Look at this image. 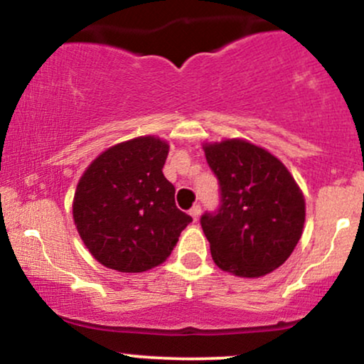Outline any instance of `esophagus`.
Instances as JSON below:
<instances>
[{
	"mask_svg": "<svg viewBox=\"0 0 364 364\" xmlns=\"http://www.w3.org/2000/svg\"><path fill=\"white\" fill-rule=\"evenodd\" d=\"M200 214H202V207H200V205H193L190 208V215L193 217V220H198Z\"/></svg>",
	"mask_w": 364,
	"mask_h": 364,
	"instance_id": "1",
	"label": "esophagus"
}]
</instances>
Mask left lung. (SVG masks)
<instances>
[{"instance_id": "obj_1", "label": "left lung", "mask_w": 364, "mask_h": 364, "mask_svg": "<svg viewBox=\"0 0 364 364\" xmlns=\"http://www.w3.org/2000/svg\"><path fill=\"white\" fill-rule=\"evenodd\" d=\"M219 181V207L200 217L217 267L262 277L281 267L298 245L304 198L286 166L257 145L225 140L207 145Z\"/></svg>"}]
</instances>
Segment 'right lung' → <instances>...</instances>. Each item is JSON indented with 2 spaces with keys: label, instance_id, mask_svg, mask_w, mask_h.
Listing matches in <instances>:
<instances>
[{
  "label": "right lung",
  "instance_id": "1",
  "mask_svg": "<svg viewBox=\"0 0 364 364\" xmlns=\"http://www.w3.org/2000/svg\"><path fill=\"white\" fill-rule=\"evenodd\" d=\"M168 144L156 136L118 144L87 168L73 219L89 252L107 269L144 272L169 257L191 217L162 174Z\"/></svg>",
  "mask_w": 364,
  "mask_h": 364
}]
</instances>
